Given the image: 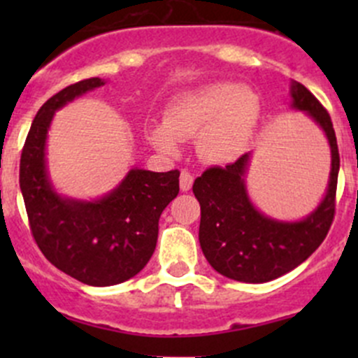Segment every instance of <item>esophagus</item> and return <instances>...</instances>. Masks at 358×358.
Wrapping results in <instances>:
<instances>
[{
	"label": "esophagus",
	"mask_w": 358,
	"mask_h": 358,
	"mask_svg": "<svg viewBox=\"0 0 358 358\" xmlns=\"http://www.w3.org/2000/svg\"><path fill=\"white\" fill-rule=\"evenodd\" d=\"M192 183H194V176L190 175L189 171L183 169V171L180 173V189H182V192H189V190L192 189Z\"/></svg>",
	"instance_id": "34e87169"
}]
</instances>
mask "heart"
Segmentation results:
<instances>
[{
	"label": "heart",
	"instance_id": "b5f03b06",
	"mask_svg": "<svg viewBox=\"0 0 358 358\" xmlns=\"http://www.w3.org/2000/svg\"><path fill=\"white\" fill-rule=\"evenodd\" d=\"M259 115L258 96L234 83L187 90L169 102L164 122L150 126L149 140L162 152H175L180 140H197V152L211 164H230L248 150Z\"/></svg>",
	"mask_w": 358,
	"mask_h": 358
}]
</instances>
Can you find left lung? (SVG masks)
Listing matches in <instances>:
<instances>
[{
	"instance_id": "1",
	"label": "left lung",
	"mask_w": 358,
	"mask_h": 358,
	"mask_svg": "<svg viewBox=\"0 0 358 358\" xmlns=\"http://www.w3.org/2000/svg\"><path fill=\"white\" fill-rule=\"evenodd\" d=\"M289 93L292 109L305 112L322 129L331 149L326 196L310 215L282 222L252 204L246 189L249 152L225 168L206 169L192 187L201 204L202 252L216 272L239 282H270L294 270L322 244L334 218L339 152L333 122L301 83L292 81Z\"/></svg>"
}]
</instances>
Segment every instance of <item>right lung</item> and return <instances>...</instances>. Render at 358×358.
<instances>
[{
	"instance_id": "right-lung-1",
	"label": "right lung",
	"mask_w": 358,
	"mask_h": 358,
	"mask_svg": "<svg viewBox=\"0 0 358 358\" xmlns=\"http://www.w3.org/2000/svg\"><path fill=\"white\" fill-rule=\"evenodd\" d=\"M100 78L83 79L43 103L32 121L20 157V190L32 237L52 265L88 286H115L135 277L157 244L159 218L180 190V171L133 168L122 182L95 201L64 197L46 168V138L53 114Z\"/></svg>"
}]
</instances>
